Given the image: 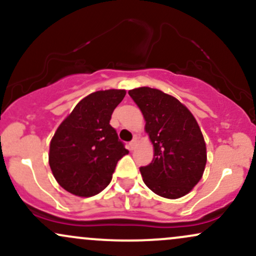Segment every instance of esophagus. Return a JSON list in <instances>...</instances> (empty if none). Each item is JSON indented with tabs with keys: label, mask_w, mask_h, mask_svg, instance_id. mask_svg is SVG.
<instances>
[{
	"label": "esophagus",
	"mask_w": 256,
	"mask_h": 256,
	"mask_svg": "<svg viewBox=\"0 0 256 256\" xmlns=\"http://www.w3.org/2000/svg\"><path fill=\"white\" fill-rule=\"evenodd\" d=\"M136 146H137V138H134V140L128 143V149H130V150H134V149L136 148Z\"/></svg>",
	"instance_id": "esophagus-1"
}]
</instances>
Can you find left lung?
<instances>
[{"label":"left lung","instance_id":"obj_1","mask_svg":"<svg viewBox=\"0 0 256 256\" xmlns=\"http://www.w3.org/2000/svg\"><path fill=\"white\" fill-rule=\"evenodd\" d=\"M146 119V131L154 158L140 167L146 186L158 196L178 198L186 195L204 174L207 152L200 126L177 98L152 88L128 91Z\"/></svg>","mask_w":256,"mask_h":256}]
</instances>
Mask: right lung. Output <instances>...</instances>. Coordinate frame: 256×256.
I'll return each mask as SVG.
<instances>
[{
	"instance_id": "1",
	"label": "right lung",
	"mask_w": 256,
	"mask_h": 256,
	"mask_svg": "<svg viewBox=\"0 0 256 256\" xmlns=\"http://www.w3.org/2000/svg\"><path fill=\"white\" fill-rule=\"evenodd\" d=\"M125 90L96 91L82 100L50 142L49 165L58 183L90 198L110 183L116 164L128 152L110 120Z\"/></svg>"
}]
</instances>
